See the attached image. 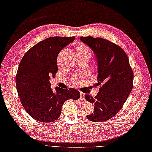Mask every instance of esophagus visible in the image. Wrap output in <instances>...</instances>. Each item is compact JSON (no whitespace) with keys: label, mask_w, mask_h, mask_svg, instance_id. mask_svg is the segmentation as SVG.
Instances as JSON below:
<instances>
[{"label":"esophagus","mask_w":152,"mask_h":152,"mask_svg":"<svg viewBox=\"0 0 152 152\" xmlns=\"http://www.w3.org/2000/svg\"><path fill=\"white\" fill-rule=\"evenodd\" d=\"M80 97H81V100H84V94L82 93V92H81V93H80Z\"/></svg>","instance_id":"1"}]
</instances>
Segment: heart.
<instances>
[{
	"label": "heart",
	"instance_id": "1",
	"mask_svg": "<svg viewBox=\"0 0 152 152\" xmlns=\"http://www.w3.org/2000/svg\"><path fill=\"white\" fill-rule=\"evenodd\" d=\"M78 50H84V51H87V52H90V50H89V48H88V47H86V46H80V47H79L78 48ZM77 77H75V79L74 80H77Z\"/></svg>",
	"mask_w": 152,
	"mask_h": 152
}]
</instances>
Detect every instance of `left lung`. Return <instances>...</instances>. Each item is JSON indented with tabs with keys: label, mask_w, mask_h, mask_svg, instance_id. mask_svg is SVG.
<instances>
[{
	"label": "left lung",
	"mask_w": 152,
	"mask_h": 152,
	"mask_svg": "<svg viewBox=\"0 0 152 152\" xmlns=\"http://www.w3.org/2000/svg\"><path fill=\"white\" fill-rule=\"evenodd\" d=\"M80 40L94 51L98 62L99 91L95 97L85 95L87 101L94 104L93 113L87 115L94 122L111 119L121 109L133 88V72L127 54L119 45L101 38L81 37Z\"/></svg>",
	"instance_id": "left-lung-1"
}]
</instances>
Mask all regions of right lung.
<instances>
[{"label":"right lung","mask_w":152,"mask_h":152,"mask_svg":"<svg viewBox=\"0 0 152 152\" xmlns=\"http://www.w3.org/2000/svg\"><path fill=\"white\" fill-rule=\"evenodd\" d=\"M75 38L48 37L31 47L19 64L16 75L17 93L26 111L37 121H55L60 117L65 101L80 98L75 88L56 87L53 91L50 82L58 71L59 52Z\"/></svg>","instance_id":"add662e5"}]
</instances>
